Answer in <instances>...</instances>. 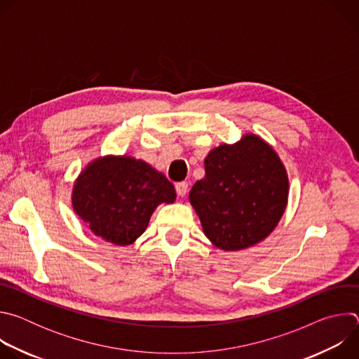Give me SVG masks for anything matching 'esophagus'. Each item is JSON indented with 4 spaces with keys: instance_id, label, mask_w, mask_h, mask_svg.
<instances>
[{
    "instance_id": "esophagus-1",
    "label": "esophagus",
    "mask_w": 359,
    "mask_h": 359,
    "mask_svg": "<svg viewBox=\"0 0 359 359\" xmlns=\"http://www.w3.org/2000/svg\"><path fill=\"white\" fill-rule=\"evenodd\" d=\"M187 190H189L187 182H179V183H176V193H177L179 196H182V197L186 196Z\"/></svg>"
}]
</instances>
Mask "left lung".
<instances>
[{"instance_id":"8db88e82","label":"left lung","mask_w":359,"mask_h":359,"mask_svg":"<svg viewBox=\"0 0 359 359\" xmlns=\"http://www.w3.org/2000/svg\"><path fill=\"white\" fill-rule=\"evenodd\" d=\"M206 175L189 193L203 233L220 250L237 251L263 241L278 224L288 198V176L276 150L244 135L204 159Z\"/></svg>"}]
</instances>
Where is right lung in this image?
I'll return each mask as SVG.
<instances>
[{
    "label": "right lung",
    "mask_w": 359,
    "mask_h": 359,
    "mask_svg": "<svg viewBox=\"0 0 359 359\" xmlns=\"http://www.w3.org/2000/svg\"><path fill=\"white\" fill-rule=\"evenodd\" d=\"M175 186L149 163L105 156L89 163L72 190V208L90 231L116 244H132L161 203H173Z\"/></svg>",
    "instance_id": "add662e5"
}]
</instances>
